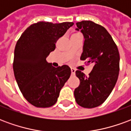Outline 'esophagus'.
<instances>
[{"mask_svg": "<svg viewBox=\"0 0 131 131\" xmlns=\"http://www.w3.org/2000/svg\"><path fill=\"white\" fill-rule=\"evenodd\" d=\"M71 74H72V75H74V74H75V72H76V70H75L74 68H71Z\"/></svg>", "mask_w": 131, "mask_h": 131, "instance_id": "esophagus-1", "label": "esophagus"}]
</instances>
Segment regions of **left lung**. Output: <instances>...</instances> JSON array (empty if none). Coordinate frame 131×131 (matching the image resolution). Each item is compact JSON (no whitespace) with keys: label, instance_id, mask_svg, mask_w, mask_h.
I'll return each instance as SVG.
<instances>
[{"label":"left lung","instance_id":"obj_1","mask_svg":"<svg viewBox=\"0 0 131 131\" xmlns=\"http://www.w3.org/2000/svg\"><path fill=\"white\" fill-rule=\"evenodd\" d=\"M77 31L84 37L81 60L93 64L88 77L76 71L80 84L74 90L77 104L84 108H94L104 102L112 93L119 72V52L112 37L105 28L92 21L77 23Z\"/></svg>","mask_w":131,"mask_h":131}]
</instances>
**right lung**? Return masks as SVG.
I'll use <instances>...</instances> for the list:
<instances>
[{"label": "right lung", "instance_id": "1", "mask_svg": "<svg viewBox=\"0 0 131 131\" xmlns=\"http://www.w3.org/2000/svg\"><path fill=\"white\" fill-rule=\"evenodd\" d=\"M74 25L73 22L52 24L38 21L21 35L14 52L13 70L19 90L36 107H50L71 75L67 65L55 68L46 61L55 43Z\"/></svg>", "mask_w": 131, "mask_h": 131}]
</instances>
